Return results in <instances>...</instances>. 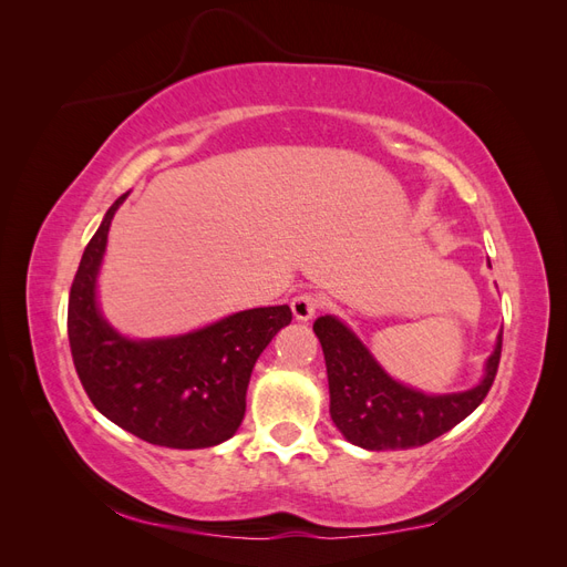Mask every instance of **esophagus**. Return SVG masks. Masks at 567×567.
<instances>
[{
    "label": "esophagus",
    "instance_id": "obj_1",
    "mask_svg": "<svg viewBox=\"0 0 567 567\" xmlns=\"http://www.w3.org/2000/svg\"><path fill=\"white\" fill-rule=\"evenodd\" d=\"M290 307H293V317L298 321H310L321 307V298L317 293H300L293 298V302H290Z\"/></svg>",
    "mask_w": 567,
    "mask_h": 567
}]
</instances>
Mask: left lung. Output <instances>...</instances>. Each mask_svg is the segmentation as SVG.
<instances>
[{"mask_svg":"<svg viewBox=\"0 0 567 567\" xmlns=\"http://www.w3.org/2000/svg\"><path fill=\"white\" fill-rule=\"evenodd\" d=\"M315 333L329 373L331 419L348 442L371 452L421 447L452 431L487 398L502 359L499 336L475 388L425 394L392 381L364 342L336 317H319Z\"/></svg>","mask_w":567,"mask_h":567,"instance_id":"1","label":"left lung"}]
</instances>
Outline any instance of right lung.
Instances as JSON below:
<instances>
[{
	"label": "right lung",
	"instance_id": "1",
	"mask_svg": "<svg viewBox=\"0 0 567 567\" xmlns=\"http://www.w3.org/2000/svg\"><path fill=\"white\" fill-rule=\"evenodd\" d=\"M120 196L82 252L68 298L73 364L92 404L127 433L169 450L229 440L246 414L257 357L293 319L288 305L255 307L175 338L130 340L101 317L96 274Z\"/></svg>",
	"mask_w": 567,
	"mask_h": 567
}]
</instances>
